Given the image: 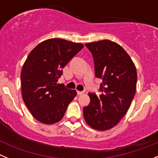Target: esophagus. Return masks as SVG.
<instances>
[{
  "mask_svg": "<svg viewBox=\"0 0 158 158\" xmlns=\"http://www.w3.org/2000/svg\"><path fill=\"white\" fill-rule=\"evenodd\" d=\"M85 94V91H77V94L81 95V94Z\"/></svg>",
  "mask_w": 158,
  "mask_h": 158,
  "instance_id": "esophagus-1",
  "label": "esophagus"
}]
</instances>
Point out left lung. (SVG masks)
Here are the masks:
<instances>
[{
  "instance_id": "left-lung-1",
  "label": "left lung",
  "mask_w": 158,
  "mask_h": 158,
  "mask_svg": "<svg viewBox=\"0 0 158 158\" xmlns=\"http://www.w3.org/2000/svg\"><path fill=\"white\" fill-rule=\"evenodd\" d=\"M85 46L94 57L95 76L102 80V94H88L91 102L84 108V118L92 129L105 131L115 127L130 109L136 90V66L115 42L104 40Z\"/></svg>"
}]
</instances>
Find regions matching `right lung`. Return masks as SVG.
<instances>
[{
  "label": "right lung",
  "mask_w": 158,
  "mask_h": 158,
  "mask_svg": "<svg viewBox=\"0 0 158 158\" xmlns=\"http://www.w3.org/2000/svg\"><path fill=\"white\" fill-rule=\"evenodd\" d=\"M84 47L82 43L63 39H49L37 45L28 54L21 72L22 96L34 118L44 124L62 119L75 90L57 84L63 69Z\"/></svg>",
  "instance_id": "right-lung-1"
}]
</instances>
